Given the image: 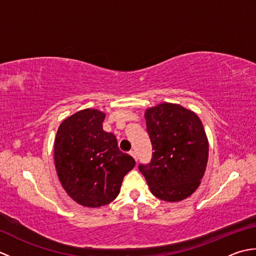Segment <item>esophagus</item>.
<instances>
[{
  "label": "esophagus",
  "instance_id": "34e87169",
  "mask_svg": "<svg viewBox=\"0 0 256 256\" xmlns=\"http://www.w3.org/2000/svg\"><path fill=\"white\" fill-rule=\"evenodd\" d=\"M130 155H131L135 160H138V155H136V153H135V150H131V152H130Z\"/></svg>",
  "mask_w": 256,
  "mask_h": 256
}]
</instances>
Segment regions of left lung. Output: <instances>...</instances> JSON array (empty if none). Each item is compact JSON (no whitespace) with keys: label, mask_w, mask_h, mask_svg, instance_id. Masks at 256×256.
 Returning <instances> with one entry per match:
<instances>
[{"label":"left lung","mask_w":256,"mask_h":256,"mask_svg":"<svg viewBox=\"0 0 256 256\" xmlns=\"http://www.w3.org/2000/svg\"><path fill=\"white\" fill-rule=\"evenodd\" d=\"M144 116L154 152L150 164L138 170L150 192L168 202L188 198L199 187L208 162L202 122L194 111L168 102L146 108Z\"/></svg>","instance_id":"1"}]
</instances>
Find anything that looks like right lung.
<instances>
[{
  "label": "right lung",
  "mask_w": 256,
  "mask_h": 256,
  "mask_svg": "<svg viewBox=\"0 0 256 256\" xmlns=\"http://www.w3.org/2000/svg\"><path fill=\"white\" fill-rule=\"evenodd\" d=\"M106 113L84 108L59 125L54 144L57 175L76 202L99 208L118 197L124 176L135 160L118 148L116 136L103 131Z\"/></svg>",
  "instance_id": "1"
}]
</instances>
